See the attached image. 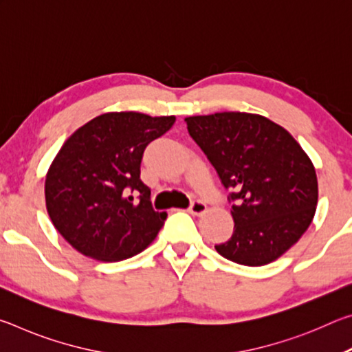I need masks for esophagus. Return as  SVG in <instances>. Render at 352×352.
I'll return each mask as SVG.
<instances>
[{
	"mask_svg": "<svg viewBox=\"0 0 352 352\" xmlns=\"http://www.w3.org/2000/svg\"><path fill=\"white\" fill-rule=\"evenodd\" d=\"M190 214H194V216H200V214H204L206 211V204L204 200H199L195 199L190 201L189 205V210H188Z\"/></svg>",
	"mask_w": 352,
	"mask_h": 352,
	"instance_id": "obj_1",
	"label": "esophagus"
}]
</instances>
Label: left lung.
Here are the masks:
<instances>
[{"instance_id":"left-lung-1","label":"left lung","mask_w":352,"mask_h":352,"mask_svg":"<svg viewBox=\"0 0 352 352\" xmlns=\"http://www.w3.org/2000/svg\"><path fill=\"white\" fill-rule=\"evenodd\" d=\"M184 122L231 190L234 231L217 253L250 267L278 259L306 233L317 208V174L306 152L261 115L223 111Z\"/></svg>"}]
</instances>
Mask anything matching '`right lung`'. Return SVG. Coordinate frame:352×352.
<instances>
[{
	"mask_svg": "<svg viewBox=\"0 0 352 352\" xmlns=\"http://www.w3.org/2000/svg\"><path fill=\"white\" fill-rule=\"evenodd\" d=\"M174 122L175 116L105 113L65 141L46 175V210L77 252L116 262L141 253L157 237L168 214L152 208L141 160L148 142Z\"/></svg>",
	"mask_w": 352,
	"mask_h": 352,
	"instance_id": "1",
	"label": "right lung"
}]
</instances>
